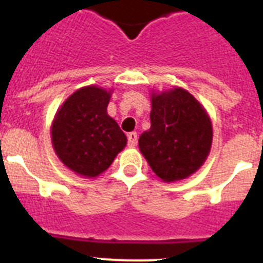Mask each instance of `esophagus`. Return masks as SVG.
Wrapping results in <instances>:
<instances>
[{
    "label": "esophagus",
    "instance_id": "1",
    "mask_svg": "<svg viewBox=\"0 0 263 263\" xmlns=\"http://www.w3.org/2000/svg\"><path fill=\"white\" fill-rule=\"evenodd\" d=\"M137 141H138V136H137L136 132L127 134V145H129L130 147H134V146L137 145Z\"/></svg>",
    "mask_w": 263,
    "mask_h": 263
}]
</instances>
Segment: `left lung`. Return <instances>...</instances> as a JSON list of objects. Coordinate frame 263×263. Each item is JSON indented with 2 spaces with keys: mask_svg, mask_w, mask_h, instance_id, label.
I'll return each mask as SVG.
<instances>
[{
  "mask_svg": "<svg viewBox=\"0 0 263 263\" xmlns=\"http://www.w3.org/2000/svg\"><path fill=\"white\" fill-rule=\"evenodd\" d=\"M152 126L138 139L139 150L163 182L188 178L203 166L212 146V122L199 101L183 88L152 95Z\"/></svg>",
  "mask_w": 263,
  "mask_h": 263,
  "instance_id": "left-lung-1",
  "label": "left lung"
}]
</instances>
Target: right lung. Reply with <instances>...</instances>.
Returning <instances> with one entry per match:
<instances>
[{
    "instance_id": "add662e5",
    "label": "right lung",
    "mask_w": 263,
    "mask_h": 263,
    "mask_svg": "<svg viewBox=\"0 0 263 263\" xmlns=\"http://www.w3.org/2000/svg\"><path fill=\"white\" fill-rule=\"evenodd\" d=\"M111 90L89 85L63 103L51 127L53 150L78 175L96 178L126 146V136L106 113Z\"/></svg>"
}]
</instances>
